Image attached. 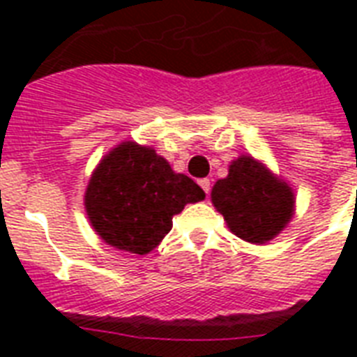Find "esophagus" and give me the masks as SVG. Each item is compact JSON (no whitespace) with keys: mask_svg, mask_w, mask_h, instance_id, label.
<instances>
[{"mask_svg":"<svg viewBox=\"0 0 357 357\" xmlns=\"http://www.w3.org/2000/svg\"><path fill=\"white\" fill-rule=\"evenodd\" d=\"M200 187L204 189V192H206V195H209V192H211V181H209L207 178L200 179Z\"/></svg>","mask_w":357,"mask_h":357,"instance_id":"obj_1","label":"esophagus"}]
</instances>
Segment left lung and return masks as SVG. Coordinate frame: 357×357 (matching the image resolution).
Masks as SVG:
<instances>
[{
    "instance_id": "obj_1",
    "label": "left lung",
    "mask_w": 357,
    "mask_h": 357,
    "mask_svg": "<svg viewBox=\"0 0 357 357\" xmlns=\"http://www.w3.org/2000/svg\"><path fill=\"white\" fill-rule=\"evenodd\" d=\"M211 202L231 234L254 244L276 237L294 211L293 189L250 155L229 165L228 178L213 187Z\"/></svg>"
}]
</instances>
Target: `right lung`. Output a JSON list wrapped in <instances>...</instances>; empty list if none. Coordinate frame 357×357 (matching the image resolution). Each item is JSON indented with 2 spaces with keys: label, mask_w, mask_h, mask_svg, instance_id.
I'll return each mask as SVG.
<instances>
[{
  "label": "right lung",
  "mask_w": 357,
  "mask_h": 357,
  "mask_svg": "<svg viewBox=\"0 0 357 357\" xmlns=\"http://www.w3.org/2000/svg\"><path fill=\"white\" fill-rule=\"evenodd\" d=\"M206 192L176 174L153 148L126 140L92 172L85 209L92 228L107 244L144 255L172 229V217Z\"/></svg>",
  "instance_id": "1"
}]
</instances>
